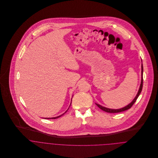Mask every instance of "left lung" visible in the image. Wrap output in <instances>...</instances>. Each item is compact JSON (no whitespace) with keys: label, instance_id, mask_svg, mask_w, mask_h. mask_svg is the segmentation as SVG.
<instances>
[{"label":"left lung","instance_id":"1","mask_svg":"<svg viewBox=\"0 0 158 158\" xmlns=\"http://www.w3.org/2000/svg\"><path fill=\"white\" fill-rule=\"evenodd\" d=\"M142 87H143V66H142V79H141V83H140V88H139V90L138 91V93L137 94V95L135 96V99L132 101V102L131 103H130L128 105H127V106L124 107V108H122L121 109H118V110H112V109H109V108H105V107H103L98 104H97L96 103V105L100 108L102 110L106 112V113H120V112H123V111H127L129 109H130L132 106L134 105V103H135L136 100L137 99L138 97L139 96L142 89Z\"/></svg>","mask_w":158,"mask_h":158}]
</instances>
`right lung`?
I'll list each match as a JSON object with an SVG mask.
<instances>
[{
  "instance_id": "obj_1",
  "label": "right lung",
  "mask_w": 158,
  "mask_h": 158,
  "mask_svg": "<svg viewBox=\"0 0 158 158\" xmlns=\"http://www.w3.org/2000/svg\"><path fill=\"white\" fill-rule=\"evenodd\" d=\"M70 105H71V103H70ZM66 112H65V113H66ZM65 114V113H64V114ZM63 114H62V115H60V116H58V117H52V118H47V119H48V118H53V119H55V118H58V117H61V115H63Z\"/></svg>"
}]
</instances>
